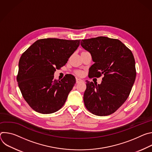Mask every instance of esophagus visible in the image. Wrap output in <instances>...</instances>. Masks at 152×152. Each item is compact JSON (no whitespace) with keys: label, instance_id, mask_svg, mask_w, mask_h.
Here are the masks:
<instances>
[{"label":"esophagus","instance_id":"esophagus-1","mask_svg":"<svg viewBox=\"0 0 152 152\" xmlns=\"http://www.w3.org/2000/svg\"><path fill=\"white\" fill-rule=\"evenodd\" d=\"M83 82V80L80 79H79V78H76V83H80V82Z\"/></svg>","mask_w":152,"mask_h":152}]
</instances>
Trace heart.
Listing matches in <instances>:
<instances>
[{
  "mask_svg": "<svg viewBox=\"0 0 152 152\" xmlns=\"http://www.w3.org/2000/svg\"><path fill=\"white\" fill-rule=\"evenodd\" d=\"M76 74L79 75V76H82V72L81 71H76Z\"/></svg>",
  "mask_w": 152,
  "mask_h": 152,
  "instance_id": "1",
  "label": "heart"
}]
</instances>
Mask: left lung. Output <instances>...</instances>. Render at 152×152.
I'll return each mask as SVG.
<instances>
[{"instance_id": "1", "label": "left lung", "mask_w": 152, "mask_h": 152, "mask_svg": "<svg viewBox=\"0 0 152 152\" xmlns=\"http://www.w3.org/2000/svg\"><path fill=\"white\" fill-rule=\"evenodd\" d=\"M80 45L94 62L90 68V78L103 75L100 84L86 80L85 106L96 115H111L131 91L137 73L134 55L121 41L106 37L82 39Z\"/></svg>"}]
</instances>
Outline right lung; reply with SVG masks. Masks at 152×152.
I'll use <instances>...</instances> for the list:
<instances>
[{
  "label": "right lung",
  "mask_w": 152,
  "mask_h": 152,
  "mask_svg": "<svg viewBox=\"0 0 152 152\" xmlns=\"http://www.w3.org/2000/svg\"><path fill=\"white\" fill-rule=\"evenodd\" d=\"M80 39L44 38L36 41L21 55L17 80L24 99L41 114L58 111L76 83L72 75L54 79L56 69L66 64L77 49Z\"/></svg>",
  "instance_id": "add662e5"
}]
</instances>
